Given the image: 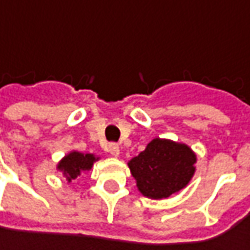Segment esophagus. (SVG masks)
Instances as JSON below:
<instances>
[{"instance_id": "1", "label": "esophagus", "mask_w": 250, "mask_h": 250, "mask_svg": "<svg viewBox=\"0 0 250 250\" xmlns=\"http://www.w3.org/2000/svg\"><path fill=\"white\" fill-rule=\"evenodd\" d=\"M107 152H110L113 157H119V154H120L119 144H116V143H110V144L107 146Z\"/></svg>"}]
</instances>
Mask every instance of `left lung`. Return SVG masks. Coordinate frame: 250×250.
I'll return each mask as SVG.
<instances>
[{
	"instance_id": "8db88e82",
	"label": "left lung",
	"mask_w": 250,
	"mask_h": 250,
	"mask_svg": "<svg viewBox=\"0 0 250 250\" xmlns=\"http://www.w3.org/2000/svg\"><path fill=\"white\" fill-rule=\"evenodd\" d=\"M194 162L196 155L188 146L155 138L128 162V167L144 196L165 199L189 183Z\"/></svg>"
}]
</instances>
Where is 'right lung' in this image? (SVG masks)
I'll use <instances>...</instances> for the list:
<instances>
[{"label": "right lung", "mask_w": 250, "mask_h": 250, "mask_svg": "<svg viewBox=\"0 0 250 250\" xmlns=\"http://www.w3.org/2000/svg\"><path fill=\"white\" fill-rule=\"evenodd\" d=\"M96 158L91 154H81V152H71L65 158L61 159L59 164V169L64 170L65 175H68V180L75 179L82 170H88L92 168V164Z\"/></svg>", "instance_id": "1"}]
</instances>
